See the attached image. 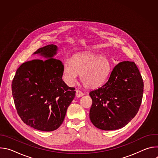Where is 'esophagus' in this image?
Here are the masks:
<instances>
[{
	"instance_id": "esophagus-1",
	"label": "esophagus",
	"mask_w": 158,
	"mask_h": 158,
	"mask_svg": "<svg viewBox=\"0 0 158 158\" xmlns=\"http://www.w3.org/2000/svg\"><path fill=\"white\" fill-rule=\"evenodd\" d=\"M76 96L77 98H81L82 96H84V93H82L81 91H79V90H77L76 91Z\"/></svg>"
}]
</instances>
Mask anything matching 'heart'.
<instances>
[{
  "instance_id": "1",
  "label": "heart",
  "mask_w": 158,
  "mask_h": 158,
  "mask_svg": "<svg viewBox=\"0 0 158 158\" xmlns=\"http://www.w3.org/2000/svg\"><path fill=\"white\" fill-rule=\"evenodd\" d=\"M110 71L109 60L93 53H80L75 55L72 60H65L62 70L64 79L67 84H73L81 74L82 85L90 89L102 85Z\"/></svg>"
}]
</instances>
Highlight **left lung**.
<instances>
[{
	"label": "left lung",
	"instance_id": "8db88e82",
	"mask_svg": "<svg viewBox=\"0 0 158 158\" xmlns=\"http://www.w3.org/2000/svg\"><path fill=\"white\" fill-rule=\"evenodd\" d=\"M144 83L134 62H119L111 72L107 82L89 93L93 104L91 121L105 131L116 130L127 125L140 107Z\"/></svg>",
	"mask_w": 158,
	"mask_h": 158
}]
</instances>
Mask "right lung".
Here are the masks:
<instances>
[{"label":"right lung","mask_w":158,"mask_h":158,"mask_svg":"<svg viewBox=\"0 0 158 158\" xmlns=\"http://www.w3.org/2000/svg\"><path fill=\"white\" fill-rule=\"evenodd\" d=\"M58 50L54 44L33 54L46 60L34 59L17 69L12 93L19 116L25 124L42 131H52L62 124L67 107L76 96L75 88L63 81V64L54 59Z\"/></svg>","instance_id":"add662e5"}]
</instances>
